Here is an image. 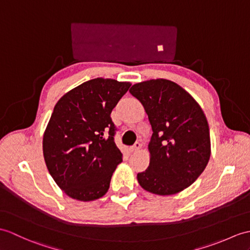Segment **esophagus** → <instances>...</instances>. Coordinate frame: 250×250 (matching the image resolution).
Here are the masks:
<instances>
[{
  "mask_svg": "<svg viewBox=\"0 0 250 250\" xmlns=\"http://www.w3.org/2000/svg\"><path fill=\"white\" fill-rule=\"evenodd\" d=\"M141 148H142V144L139 143V142H136V143L131 147V151H132V152L137 151V150L141 149Z\"/></svg>",
  "mask_w": 250,
  "mask_h": 250,
  "instance_id": "esophagus-1",
  "label": "esophagus"
}]
</instances>
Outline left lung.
<instances>
[{
	"instance_id": "obj_1",
	"label": "left lung",
	"mask_w": 250,
	"mask_h": 250,
	"mask_svg": "<svg viewBox=\"0 0 250 250\" xmlns=\"http://www.w3.org/2000/svg\"><path fill=\"white\" fill-rule=\"evenodd\" d=\"M130 92L142 102L153 131L150 164L137 173L138 183L152 194H177L196 181L210 160L206 116L195 99L171 81L137 83Z\"/></svg>"
}]
</instances>
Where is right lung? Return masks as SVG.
Returning a JSON list of instances; mask_svg holds the SVG:
<instances>
[{
    "label": "right lung",
    "mask_w": 250,
    "mask_h": 250,
    "mask_svg": "<svg viewBox=\"0 0 250 250\" xmlns=\"http://www.w3.org/2000/svg\"><path fill=\"white\" fill-rule=\"evenodd\" d=\"M130 86L97 78L67 92L54 106L43 134V156L50 175L71 198L91 201L108 190L123 161L111 113Z\"/></svg>",
    "instance_id": "right-lung-1"
}]
</instances>
